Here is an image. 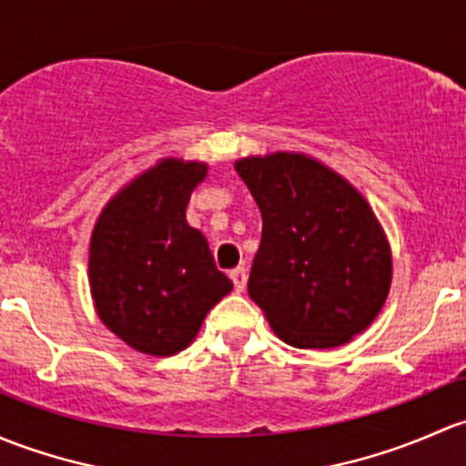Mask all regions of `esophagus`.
<instances>
[{
	"instance_id": "34e87169",
	"label": "esophagus",
	"mask_w": 466,
	"mask_h": 466,
	"mask_svg": "<svg viewBox=\"0 0 466 466\" xmlns=\"http://www.w3.org/2000/svg\"><path fill=\"white\" fill-rule=\"evenodd\" d=\"M231 280H233L235 291H238V294H242L244 287H247V268H244V267L233 268V271H231Z\"/></svg>"
}]
</instances>
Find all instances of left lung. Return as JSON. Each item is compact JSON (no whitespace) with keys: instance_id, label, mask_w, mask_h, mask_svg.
Here are the masks:
<instances>
[{"instance_id":"obj_1","label":"left lung","mask_w":466,"mask_h":466,"mask_svg":"<svg viewBox=\"0 0 466 466\" xmlns=\"http://www.w3.org/2000/svg\"><path fill=\"white\" fill-rule=\"evenodd\" d=\"M235 170L262 213L248 296L294 348L348 343L390 287V248L368 201L303 155L242 159Z\"/></svg>"}]
</instances>
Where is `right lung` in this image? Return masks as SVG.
<instances>
[{
	"label": "right lung",
	"mask_w": 466,
	"mask_h": 466,
	"mask_svg": "<svg viewBox=\"0 0 466 466\" xmlns=\"http://www.w3.org/2000/svg\"><path fill=\"white\" fill-rule=\"evenodd\" d=\"M206 163L166 159L103 210L91 235L89 285L100 320L134 350L170 357L190 345L233 289L208 242L186 222Z\"/></svg>",
	"instance_id": "add662e5"
}]
</instances>
